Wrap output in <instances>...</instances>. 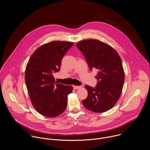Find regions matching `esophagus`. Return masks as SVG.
Listing matches in <instances>:
<instances>
[{
  "label": "esophagus",
  "instance_id": "obj_1",
  "mask_svg": "<svg viewBox=\"0 0 150 150\" xmlns=\"http://www.w3.org/2000/svg\"><path fill=\"white\" fill-rule=\"evenodd\" d=\"M83 86H73V88L76 89H80Z\"/></svg>",
  "mask_w": 150,
  "mask_h": 150
}]
</instances>
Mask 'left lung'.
Here are the masks:
<instances>
[{
    "label": "left lung",
    "mask_w": 150,
    "mask_h": 150,
    "mask_svg": "<svg viewBox=\"0 0 150 150\" xmlns=\"http://www.w3.org/2000/svg\"><path fill=\"white\" fill-rule=\"evenodd\" d=\"M86 58L91 70L97 69L95 87L86 85L88 96L82 100L84 106L92 111L103 112L118 100L123 87L125 74L121 59L110 45L98 40L87 39L76 44Z\"/></svg>",
    "instance_id": "left-lung-1"
}]
</instances>
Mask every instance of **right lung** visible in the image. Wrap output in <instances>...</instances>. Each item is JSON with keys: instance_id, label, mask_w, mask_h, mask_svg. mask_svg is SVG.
<instances>
[{"instance_id": "obj_1", "label": "right lung", "mask_w": 150, "mask_h": 150, "mask_svg": "<svg viewBox=\"0 0 150 150\" xmlns=\"http://www.w3.org/2000/svg\"><path fill=\"white\" fill-rule=\"evenodd\" d=\"M74 43L54 41L39 47L31 55L25 80L33 107L40 114L55 117L64 112L71 86L55 82L53 74L61 69L62 59Z\"/></svg>"}]
</instances>
